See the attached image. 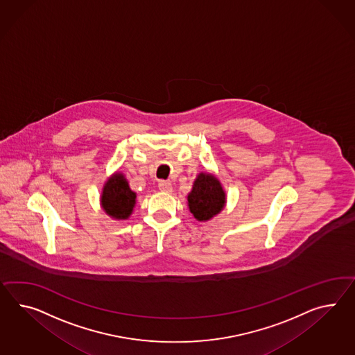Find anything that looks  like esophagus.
Instances as JSON below:
<instances>
[{"label": "esophagus", "mask_w": 355, "mask_h": 355, "mask_svg": "<svg viewBox=\"0 0 355 355\" xmlns=\"http://www.w3.org/2000/svg\"><path fill=\"white\" fill-rule=\"evenodd\" d=\"M159 190L162 191V192H166V193H171L172 191H173V187H172V183L169 181H160L159 182Z\"/></svg>", "instance_id": "34e87169"}]
</instances>
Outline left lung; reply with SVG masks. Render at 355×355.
I'll return each mask as SVG.
<instances>
[{
    "label": "left lung",
    "instance_id": "obj_1",
    "mask_svg": "<svg viewBox=\"0 0 355 355\" xmlns=\"http://www.w3.org/2000/svg\"><path fill=\"white\" fill-rule=\"evenodd\" d=\"M187 201L192 216L200 222H207L225 208V192L216 175L200 173L192 184Z\"/></svg>",
    "mask_w": 355,
    "mask_h": 355
}]
</instances>
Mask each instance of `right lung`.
Returning a JSON list of instances; mask_svg holds the SVG:
<instances>
[{"mask_svg":"<svg viewBox=\"0 0 355 355\" xmlns=\"http://www.w3.org/2000/svg\"><path fill=\"white\" fill-rule=\"evenodd\" d=\"M136 205V193L130 190L128 181L121 173H114L105 182L101 192V207L114 219L130 218Z\"/></svg>","mask_w":355,"mask_h":355,"instance_id":"1","label":"right lung"}]
</instances>
